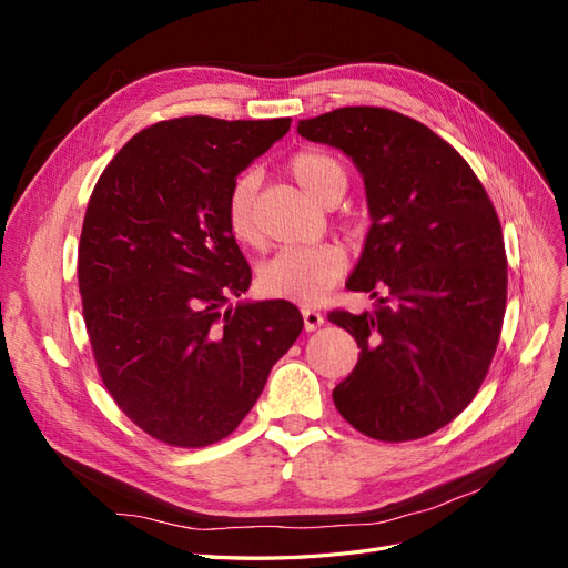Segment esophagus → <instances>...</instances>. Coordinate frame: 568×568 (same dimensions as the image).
<instances>
[{
  "mask_svg": "<svg viewBox=\"0 0 568 568\" xmlns=\"http://www.w3.org/2000/svg\"><path fill=\"white\" fill-rule=\"evenodd\" d=\"M303 324H305V332H315L324 324V315L313 311V307H303Z\"/></svg>",
  "mask_w": 568,
  "mask_h": 568,
  "instance_id": "obj_1",
  "label": "esophagus"
}]
</instances>
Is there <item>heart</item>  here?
I'll return each instance as SVG.
<instances>
[{"mask_svg": "<svg viewBox=\"0 0 568 568\" xmlns=\"http://www.w3.org/2000/svg\"><path fill=\"white\" fill-rule=\"evenodd\" d=\"M288 170L303 192L326 205L346 192L348 175L343 165L324 151H298L288 161ZM261 178L253 170L239 175L225 201V222L239 244L255 246L261 242L255 217V192ZM346 270V253L336 244L284 248L261 270V288L267 296L296 303H317Z\"/></svg>", "mask_w": 568, "mask_h": 568, "instance_id": "b5f03b06", "label": "heart"}]
</instances>
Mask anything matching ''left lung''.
<instances>
[{"label":"left lung","mask_w":568,"mask_h":568,"mask_svg":"<svg viewBox=\"0 0 568 568\" xmlns=\"http://www.w3.org/2000/svg\"><path fill=\"white\" fill-rule=\"evenodd\" d=\"M298 134L353 159L372 215L346 286L376 307L329 313L359 348L334 405L369 438H424L474 400L500 341L507 255L493 201L448 142L390 109H336Z\"/></svg>","instance_id":"1"}]
</instances>
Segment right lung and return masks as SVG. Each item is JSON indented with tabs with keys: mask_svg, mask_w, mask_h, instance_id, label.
I'll return each instance as SVG.
<instances>
[{
	"mask_svg": "<svg viewBox=\"0 0 568 568\" xmlns=\"http://www.w3.org/2000/svg\"><path fill=\"white\" fill-rule=\"evenodd\" d=\"M291 118L186 115L134 134L84 213L78 284L97 369L151 438L203 448L261 398L303 317L288 301H239L251 267L225 222L242 170Z\"/></svg>",
	"mask_w": 568,
	"mask_h": 568,
	"instance_id": "add662e5",
	"label": "right lung"
}]
</instances>
